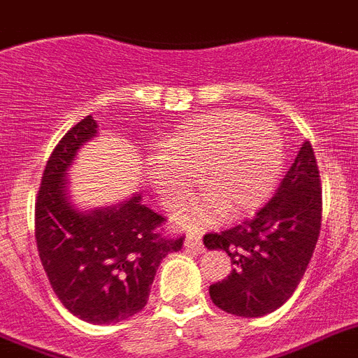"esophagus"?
<instances>
[{"mask_svg":"<svg viewBox=\"0 0 358 358\" xmlns=\"http://www.w3.org/2000/svg\"><path fill=\"white\" fill-rule=\"evenodd\" d=\"M185 248L190 250V252H195V253H203L204 252V246H203V243H201V237H199V235H195V234H190L188 237H186Z\"/></svg>","mask_w":358,"mask_h":358,"instance_id":"esophagus-1","label":"esophagus"}]
</instances>
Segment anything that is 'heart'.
<instances>
[{"instance_id": "obj_1", "label": "heart", "mask_w": 358, "mask_h": 358, "mask_svg": "<svg viewBox=\"0 0 358 358\" xmlns=\"http://www.w3.org/2000/svg\"><path fill=\"white\" fill-rule=\"evenodd\" d=\"M168 164H152L150 181L168 208L190 199L199 176L204 199L181 213L186 224H203L222 215L237 219L270 197L282 172V139L266 119L241 110H221L188 119L164 139Z\"/></svg>"}]
</instances>
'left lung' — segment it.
Listing matches in <instances>:
<instances>
[{"mask_svg":"<svg viewBox=\"0 0 358 358\" xmlns=\"http://www.w3.org/2000/svg\"><path fill=\"white\" fill-rule=\"evenodd\" d=\"M322 192L313 148L299 150L279 190L252 219L204 235L208 250H222L234 270L210 286L217 308L237 317L268 315L293 295L320 234Z\"/></svg>","mask_w":358,"mask_h":358,"instance_id":"8db88e82","label":"left lung"}]
</instances>
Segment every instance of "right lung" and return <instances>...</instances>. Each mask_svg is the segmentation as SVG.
<instances>
[{
  "instance_id": "1",
  "label": "right lung",
  "mask_w": 358,
  "mask_h": 358,
  "mask_svg": "<svg viewBox=\"0 0 358 358\" xmlns=\"http://www.w3.org/2000/svg\"><path fill=\"white\" fill-rule=\"evenodd\" d=\"M96 136L97 121L87 115L52 152L36 203V243L61 304L92 324H112L146 306L159 264L181 250L182 237L163 235L164 217L139 192L99 208L74 204L66 173Z\"/></svg>"
}]
</instances>
